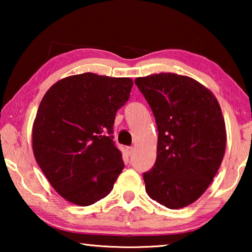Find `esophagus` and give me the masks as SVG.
Segmentation results:
<instances>
[{"label":"esophagus","mask_w":252,"mask_h":252,"mask_svg":"<svg viewBox=\"0 0 252 252\" xmlns=\"http://www.w3.org/2000/svg\"><path fill=\"white\" fill-rule=\"evenodd\" d=\"M133 151H134L133 147H126V152L127 156H131L132 153H133Z\"/></svg>","instance_id":"34e87169"}]
</instances>
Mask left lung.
<instances>
[{
  "instance_id": "1",
  "label": "left lung",
  "mask_w": 252,
  "mask_h": 252,
  "mask_svg": "<svg viewBox=\"0 0 252 252\" xmlns=\"http://www.w3.org/2000/svg\"><path fill=\"white\" fill-rule=\"evenodd\" d=\"M134 83L155 116L157 160L143 173L151 199L169 209L201 197L222 162L225 126L216 96L189 76L159 73Z\"/></svg>"
}]
</instances>
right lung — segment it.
<instances>
[{
  "label": "right lung",
  "instance_id": "right-lung-1",
  "mask_svg": "<svg viewBox=\"0 0 252 252\" xmlns=\"http://www.w3.org/2000/svg\"><path fill=\"white\" fill-rule=\"evenodd\" d=\"M132 85L130 78L88 72L58 81L42 99L33 123V153L67 201L87 207L113 189L125 168L113 123Z\"/></svg>",
  "mask_w": 252,
  "mask_h": 252
}]
</instances>
